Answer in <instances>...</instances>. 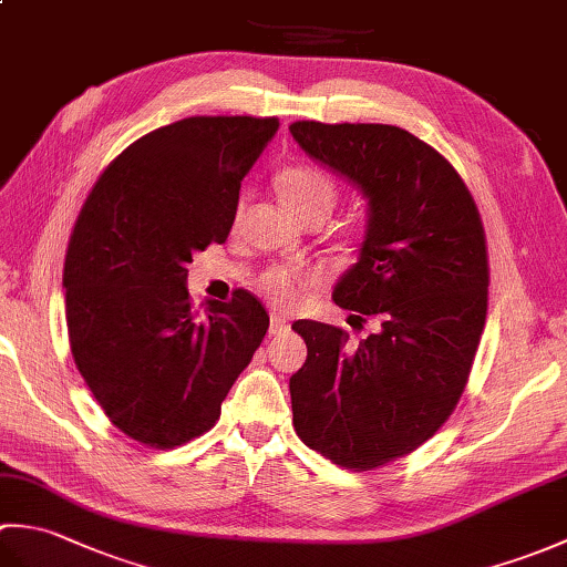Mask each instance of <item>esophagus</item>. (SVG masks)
<instances>
[{"instance_id":"obj_1","label":"esophagus","mask_w":567,"mask_h":567,"mask_svg":"<svg viewBox=\"0 0 567 567\" xmlns=\"http://www.w3.org/2000/svg\"><path fill=\"white\" fill-rule=\"evenodd\" d=\"M287 329H290V323H287V319L282 315H277V311H272V315H270V336H280Z\"/></svg>"}]
</instances>
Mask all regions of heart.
<instances>
[{"label":"heart","instance_id":"heart-1","mask_svg":"<svg viewBox=\"0 0 567 567\" xmlns=\"http://www.w3.org/2000/svg\"><path fill=\"white\" fill-rule=\"evenodd\" d=\"M277 192H280L285 207L297 219L309 214H321L327 219L336 202H339V187H336L333 177L307 165L285 171L277 179ZM258 285L265 297L277 307H295L305 292L321 285V275L297 268H270L260 275Z\"/></svg>","mask_w":567,"mask_h":567}]
</instances>
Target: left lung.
Segmentation results:
<instances>
[{
	"label": "left lung",
	"mask_w": 567,
	"mask_h": 567,
	"mask_svg": "<svg viewBox=\"0 0 567 567\" xmlns=\"http://www.w3.org/2000/svg\"><path fill=\"white\" fill-rule=\"evenodd\" d=\"M290 134L368 199L333 302L360 329L375 323L360 341L292 323L307 343L290 378L295 431L331 463L372 470L416 451L461 400L487 317L485 228L455 167L400 126L295 122Z\"/></svg>",
	"instance_id": "8db88e82"
}]
</instances>
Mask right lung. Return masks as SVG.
Instances as JSON below:
<instances>
[{
  "mask_svg": "<svg viewBox=\"0 0 567 567\" xmlns=\"http://www.w3.org/2000/svg\"><path fill=\"white\" fill-rule=\"evenodd\" d=\"M275 116H189L116 155L72 228L63 287L72 358L128 439L175 449L209 431L270 317L256 297L192 309V252L224 244L240 179Z\"/></svg>",
  "mask_w": 567,
  "mask_h": 567,
  "instance_id": "right-lung-1",
  "label": "right lung"
}]
</instances>
